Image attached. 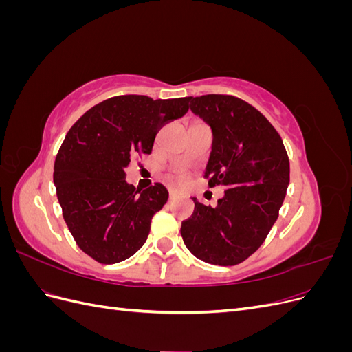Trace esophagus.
I'll return each mask as SVG.
<instances>
[{"instance_id": "34e87169", "label": "esophagus", "mask_w": 352, "mask_h": 352, "mask_svg": "<svg viewBox=\"0 0 352 352\" xmlns=\"http://www.w3.org/2000/svg\"><path fill=\"white\" fill-rule=\"evenodd\" d=\"M179 198V192L177 190H170V199H177Z\"/></svg>"}]
</instances>
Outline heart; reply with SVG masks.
Segmentation results:
<instances>
[{"label": "heart", "instance_id": "1", "mask_svg": "<svg viewBox=\"0 0 352 352\" xmlns=\"http://www.w3.org/2000/svg\"><path fill=\"white\" fill-rule=\"evenodd\" d=\"M182 177H184V176H182Z\"/></svg>", "mask_w": 352, "mask_h": 352}]
</instances>
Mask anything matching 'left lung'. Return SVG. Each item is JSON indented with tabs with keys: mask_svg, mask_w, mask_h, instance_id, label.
<instances>
[{
	"mask_svg": "<svg viewBox=\"0 0 352 352\" xmlns=\"http://www.w3.org/2000/svg\"><path fill=\"white\" fill-rule=\"evenodd\" d=\"M190 111L211 129L206 177L225 188L217 207L194 199L192 217L180 235L197 258L235 265L269 235L289 185V158L282 138L252 105L232 95L188 97Z\"/></svg>",
	"mask_w": 352,
	"mask_h": 352,
	"instance_id": "8db88e82",
	"label": "left lung"
}]
</instances>
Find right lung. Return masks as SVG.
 Listing matches in <instances>:
<instances>
[{"label": "right lung", "mask_w": 352, "mask_h": 352, "mask_svg": "<svg viewBox=\"0 0 352 352\" xmlns=\"http://www.w3.org/2000/svg\"><path fill=\"white\" fill-rule=\"evenodd\" d=\"M188 102L120 95L88 110L66 135L54 164L57 198L72 236L94 260L120 263L145 243L168 192L162 184L135 188L124 170L153 151L160 127L185 116Z\"/></svg>", "instance_id": "right-lung-1"}]
</instances>
